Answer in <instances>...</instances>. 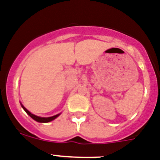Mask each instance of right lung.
<instances>
[{
    "instance_id": "right-lung-1",
    "label": "right lung",
    "mask_w": 160,
    "mask_h": 160,
    "mask_svg": "<svg viewBox=\"0 0 160 160\" xmlns=\"http://www.w3.org/2000/svg\"><path fill=\"white\" fill-rule=\"evenodd\" d=\"M22 108L25 110L26 112L28 114V115L30 116V117L32 118V119H34L35 121H38V122H40V123H47V122H50V121H53L54 119H56L58 116L60 115V114H57V115H55V116H53V117H37V116H35L34 115V114H32V113L30 112L28 110H27V108H26L24 106H23L22 104Z\"/></svg>"
}]
</instances>
